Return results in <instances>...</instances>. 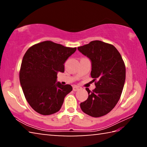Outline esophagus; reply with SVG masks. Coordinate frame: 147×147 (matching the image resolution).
<instances>
[{
  "label": "esophagus",
  "mask_w": 147,
  "mask_h": 147,
  "mask_svg": "<svg viewBox=\"0 0 147 147\" xmlns=\"http://www.w3.org/2000/svg\"><path fill=\"white\" fill-rule=\"evenodd\" d=\"M79 89H80V87L78 86H73V91H76L77 90H78Z\"/></svg>",
  "instance_id": "obj_1"
}]
</instances>
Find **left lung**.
<instances>
[{
  "label": "left lung",
  "instance_id": "8db88e82",
  "mask_svg": "<svg viewBox=\"0 0 147 147\" xmlns=\"http://www.w3.org/2000/svg\"><path fill=\"white\" fill-rule=\"evenodd\" d=\"M78 50L91 62V76L96 88L91 91L86 100L80 103L84 113L99 117L111 111L118 102L126 78L125 65L121 55L112 45L93 41L78 47Z\"/></svg>",
  "mask_w": 147,
  "mask_h": 147
}]
</instances>
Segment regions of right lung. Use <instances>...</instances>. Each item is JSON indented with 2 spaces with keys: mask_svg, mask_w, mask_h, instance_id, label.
Listing matches in <instances>:
<instances>
[{
  "mask_svg": "<svg viewBox=\"0 0 147 147\" xmlns=\"http://www.w3.org/2000/svg\"><path fill=\"white\" fill-rule=\"evenodd\" d=\"M76 50L46 41L26 52L20 69V83L27 102L36 112L49 115L61 109L73 88L57 82V74L63 73L65 62Z\"/></svg>",
  "mask_w": 147,
  "mask_h": 147,
  "instance_id": "obj_1",
  "label": "right lung"
}]
</instances>
